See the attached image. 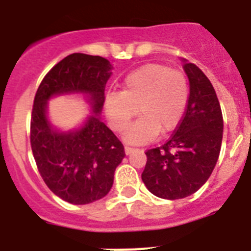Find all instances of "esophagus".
Masks as SVG:
<instances>
[{"mask_svg": "<svg viewBox=\"0 0 251 251\" xmlns=\"http://www.w3.org/2000/svg\"><path fill=\"white\" fill-rule=\"evenodd\" d=\"M134 151H135V148H131V147H129V145H126V147H125V153H126V154H131V153Z\"/></svg>", "mask_w": 251, "mask_h": 251, "instance_id": "esophagus-1", "label": "esophagus"}]
</instances>
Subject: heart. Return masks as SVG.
<instances>
[{
  "instance_id": "heart-1",
  "label": "heart",
  "mask_w": 251,
  "mask_h": 251,
  "mask_svg": "<svg viewBox=\"0 0 251 251\" xmlns=\"http://www.w3.org/2000/svg\"><path fill=\"white\" fill-rule=\"evenodd\" d=\"M189 83L184 74L163 64L140 66L126 76L121 93L106 98V115L116 132L125 131L131 120L142 116L125 134V142L145 144L178 126L189 102Z\"/></svg>"
}]
</instances>
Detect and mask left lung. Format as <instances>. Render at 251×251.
I'll return each mask as SVG.
<instances>
[{"instance_id":"left-lung-1","label":"left lung","mask_w":251,"mask_h":251,"mask_svg":"<svg viewBox=\"0 0 251 251\" xmlns=\"http://www.w3.org/2000/svg\"><path fill=\"white\" fill-rule=\"evenodd\" d=\"M190 81L185 115L161 147L148 149L142 180L163 199H181L199 190L209 178L221 151L223 117L216 90L205 74L184 64Z\"/></svg>"}]
</instances>
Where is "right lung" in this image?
I'll return each instance as SVG.
<instances>
[{
  "instance_id": "1",
  "label": "right lung",
  "mask_w": 251,
  "mask_h": 251,
  "mask_svg": "<svg viewBox=\"0 0 251 251\" xmlns=\"http://www.w3.org/2000/svg\"><path fill=\"white\" fill-rule=\"evenodd\" d=\"M109 70L108 60L100 56L69 54L48 71L35 93L30 119L31 151L46 185L67 203L89 204L106 197L125 149L97 115L75 133L53 132L45 117L47 100L54 94L88 93L95 113L100 115Z\"/></svg>"
}]
</instances>
